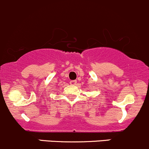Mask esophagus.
<instances>
[{"mask_svg":"<svg viewBox=\"0 0 149 149\" xmlns=\"http://www.w3.org/2000/svg\"><path fill=\"white\" fill-rule=\"evenodd\" d=\"M76 83H77V80H71V81H70V85H76Z\"/></svg>","mask_w":149,"mask_h":149,"instance_id":"1","label":"esophagus"}]
</instances>
